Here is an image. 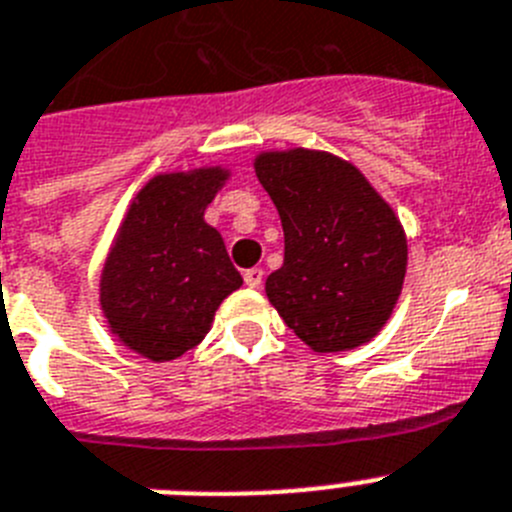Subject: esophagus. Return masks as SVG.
I'll return each instance as SVG.
<instances>
[{"label": "esophagus", "instance_id": "obj_1", "mask_svg": "<svg viewBox=\"0 0 512 512\" xmlns=\"http://www.w3.org/2000/svg\"><path fill=\"white\" fill-rule=\"evenodd\" d=\"M243 282H246V287L259 289L261 282H264V269H259V266H256V269L243 271Z\"/></svg>", "mask_w": 512, "mask_h": 512}]
</instances>
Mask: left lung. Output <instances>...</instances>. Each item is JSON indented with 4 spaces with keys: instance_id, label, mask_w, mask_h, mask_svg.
<instances>
[{
    "instance_id": "8db88e82",
    "label": "left lung",
    "mask_w": 512,
    "mask_h": 512,
    "mask_svg": "<svg viewBox=\"0 0 512 512\" xmlns=\"http://www.w3.org/2000/svg\"><path fill=\"white\" fill-rule=\"evenodd\" d=\"M253 169L284 228V264L266 279L274 310L318 354L372 341L408 271L397 212L336 153L274 148L256 153Z\"/></svg>"
}]
</instances>
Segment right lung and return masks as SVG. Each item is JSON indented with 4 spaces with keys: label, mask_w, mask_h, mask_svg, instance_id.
<instances>
[{
    "label": "right lung",
    "mask_w": 512,
    "mask_h": 512,
    "mask_svg": "<svg viewBox=\"0 0 512 512\" xmlns=\"http://www.w3.org/2000/svg\"><path fill=\"white\" fill-rule=\"evenodd\" d=\"M230 176L223 164L161 171L130 200L99 274V307L133 354L156 364L184 356L243 284L223 235L205 223Z\"/></svg>",
    "instance_id": "obj_1"
}]
</instances>
